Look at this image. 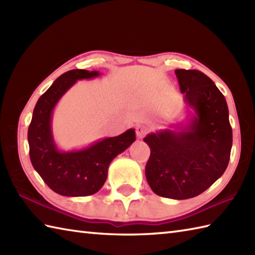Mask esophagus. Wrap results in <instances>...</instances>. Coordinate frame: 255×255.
Returning <instances> with one entry per match:
<instances>
[{
  "label": "esophagus",
  "instance_id": "34e87169",
  "mask_svg": "<svg viewBox=\"0 0 255 255\" xmlns=\"http://www.w3.org/2000/svg\"><path fill=\"white\" fill-rule=\"evenodd\" d=\"M148 131H149V128L148 127H145V126H138L137 127V129H136V134H137V137L138 138H143L145 134L148 133Z\"/></svg>",
  "mask_w": 255,
  "mask_h": 255
}]
</instances>
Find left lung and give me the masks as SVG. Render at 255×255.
<instances>
[{
  "label": "left lung",
  "mask_w": 255,
  "mask_h": 255,
  "mask_svg": "<svg viewBox=\"0 0 255 255\" xmlns=\"http://www.w3.org/2000/svg\"><path fill=\"white\" fill-rule=\"evenodd\" d=\"M180 90L195 114L183 131L149 133L145 177L159 196L187 199L197 196L224 174L229 163L232 129L223 93L198 70H175Z\"/></svg>",
  "instance_id": "8db88e82"
}]
</instances>
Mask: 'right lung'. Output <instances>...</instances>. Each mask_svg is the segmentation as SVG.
<instances>
[{
	"mask_svg": "<svg viewBox=\"0 0 255 255\" xmlns=\"http://www.w3.org/2000/svg\"><path fill=\"white\" fill-rule=\"evenodd\" d=\"M99 75L97 71L82 69L63 73L39 97L32 113L27 134L31 164L47 185L62 196H89L99 192L113 159L136 140L133 129H128L82 150L62 152L57 148L51 132L53 108L77 80Z\"/></svg>",
	"mask_w": 255,
	"mask_h": 255,
	"instance_id": "right-lung-1",
	"label": "right lung"
}]
</instances>
